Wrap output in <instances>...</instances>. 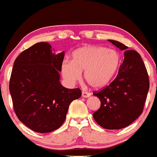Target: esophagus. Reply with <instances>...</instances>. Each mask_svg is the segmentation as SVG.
I'll return each instance as SVG.
<instances>
[{
  "label": "esophagus",
  "mask_w": 157,
  "mask_h": 157,
  "mask_svg": "<svg viewBox=\"0 0 157 157\" xmlns=\"http://www.w3.org/2000/svg\"><path fill=\"white\" fill-rule=\"evenodd\" d=\"M91 96V94L90 93H87V92H85V91H82V97L84 98H90Z\"/></svg>",
  "instance_id": "obj_1"
}]
</instances>
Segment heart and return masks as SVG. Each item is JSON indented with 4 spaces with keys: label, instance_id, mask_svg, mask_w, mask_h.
I'll return each instance as SVG.
<instances>
[{
    "label": "heart",
    "instance_id": "obj_1",
    "mask_svg": "<svg viewBox=\"0 0 157 157\" xmlns=\"http://www.w3.org/2000/svg\"><path fill=\"white\" fill-rule=\"evenodd\" d=\"M121 65V56L116 49L103 46L86 45L77 48L71 54V61L65 60L61 64L64 79L75 84L82 77L92 87L102 88L108 85Z\"/></svg>",
    "mask_w": 157,
    "mask_h": 157
}]
</instances>
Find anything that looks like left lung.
Here are the masks:
<instances>
[{
    "instance_id": "left-lung-1",
    "label": "left lung",
    "mask_w": 157,
    "mask_h": 157,
    "mask_svg": "<svg viewBox=\"0 0 157 157\" xmlns=\"http://www.w3.org/2000/svg\"><path fill=\"white\" fill-rule=\"evenodd\" d=\"M120 50L124 59L115 80L94 95L101 107L93 114L101 127L107 130L124 128L141 116L149 89V80L141 56L115 40H109Z\"/></svg>"
}]
</instances>
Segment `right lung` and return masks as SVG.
Returning a JSON list of instances; mask_svg holds the SVG:
<instances>
[{
    "label": "right lung",
    "mask_w": 157,
    "mask_h": 157,
    "mask_svg": "<svg viewBox=\"0 0 157 157\" xmlns=\"http://www.w3.org/2000/svg\"><path fill=\"white\" fill-rule=\"evenodd\" d=\"M63 57L64 51L56 53L50 44L41 41L22 52L14 62L9 83L14 110L35 132L59 128L70 104L82 95L78 88L67 89L59 82Z\"/></svg>",
    "instance_id": "add662e5"
}]
</instances>
